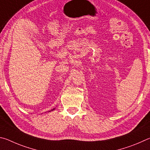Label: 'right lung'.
Wrapping results in <instances>:
<instances>
[{
    "label": "right lung",
    "mask_w": 150,
    "mask_h": 150,
    "mask_svg": "<svg viewBox=\"0 0 150 150\" xmlns=\"http://www.w3.org/2000/svg\"><path fill=\"white\" fill-rule=\"evenodd\" d=\"M55 108H56V107H55ZM55 108H54V109H51V111H54V110L55 109ZM50 111H49V112H50Z\"/></svg>",
    "instance_id": "obj_1"
}]
</instances>
